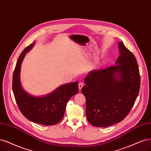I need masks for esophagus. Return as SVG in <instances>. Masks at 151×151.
I'll use <instances>...</instances> for the list:
<instances>
[{"label": "esophagus", "mask_w": 151, "mask_h": 151, "mask_svg": "<svg viewBox=\"0 0 151 151\" xmlns=\"http://www.w3.org/2000/svg\"><path fill=\"white\" fill-rule=\"evenodd\" d=\"M83 86H84V84H83V83H81V82L79 83V84H78V88H79V90H81V88H83Z\"/></svg>", "instance_id": "obj_1"}]
</instances>
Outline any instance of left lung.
I'll list each match as a JSON object with an SVG mask.
<instances>
[{
    "label": "left lung",
    "instance_id": "left-lung-1",
    "mask_svg": "<svg viewBox=\"0 0 151 151\" xmlns=\"http://www.w3.org/2000/svg\"><path fill=\"white\" fill-rule=\"evenodd\" d=\"M116 65L91 71L81 92L86 98L88 122L96 127H108L123 120L134 104L140 88L137 60L122 42Z\"/></svg>",
    "mask_w": 151,
    "mask_h": 151
}]
</instances>
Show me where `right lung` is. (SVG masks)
Instances as JSON below:
<instances>
[{
    "instance_id": "add662e5",
    "label": "right lung",
    "mask_w": 151,
    "mask_h": 151,
    "mask_svg": "<svg viewBox=\"0 0 151 151\" xmlns=\"http://www.w3.org/2000/svg\"><path fill=\"white\" fill-rule=\"evenodd\" d=\"M34 44L33 42L26 47L17 61L12 79L14 94L19 109L27 119L45 126L55 125L62 119L69 99L78 92V82L61 85L42 97L32 96L24 91L20 78L21 64L26 53Z\"/></svg>"
}]
</instances>
